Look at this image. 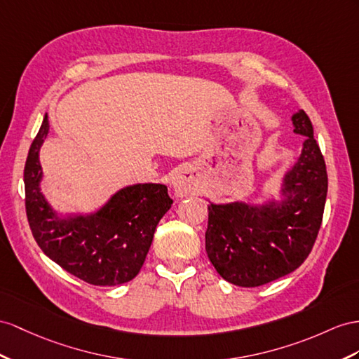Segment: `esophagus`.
<instances>
[{
	"mask_svg": "<svg viewBox=\"0 0 359 359\" xmlns=\"http://www.w3.org/2000/svg\"><path fill=\"white\" fill-rule=\"evenodd\" d=\"M171 185L174 189V194H176L177 197H185L196 189L194 176H192V172L188 170L180 171L179 174H176L172 179Z\"/></svg>",
	"mask_w": 359,
	"mask_h": 359,
	"instance_id": "esophagus-1",
	"label": "esophagus"
}]
</instances>
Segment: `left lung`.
Masks as SVG:
<instances>
[{
    "mask_svg": "<svg viewBox=\"0 0 359 359\" xmlns=\"http://www.w3.org/2000/svg\"><path fill=\"white\" fill-rule=\"evenodd\" d=\"M292 121L306 141L285 179L290 200L279 208L243 203L208 208V258L223 279L238 287H259L294 271L317 240L327 194L326 163L309 116L300 110Z\"/></svg>",
    "mask_w": 359,
    "mask_h": 359,
    "instance_id": "obj_1",
    "label": "left lung"
}]
</instances>
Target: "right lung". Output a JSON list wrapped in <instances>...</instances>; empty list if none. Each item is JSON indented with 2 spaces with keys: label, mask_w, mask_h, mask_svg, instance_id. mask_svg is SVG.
Listing matches in <instances>:
<instances>
[{
  "label": "right lung",
  "mask_w": 359,
  "mask_h": 359,
  "mask_svg": "<svg viewBox=\"0 0 359 359\" xmlns=\"http://www.w3.org/2000/svg\"><path fill=\"white\" fill-rule=\"evenodd\" d=\"M48 130L45 115L24 167L25 212L36 243L63 270L90 285L112 287L132 280L149 253L156 226L172 205L167 187H128L95 215L53 218L39 191V149Z\"/></svg>",
  "instance_id": "obj_1"
}]
</instances>
